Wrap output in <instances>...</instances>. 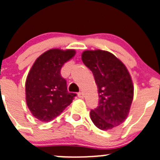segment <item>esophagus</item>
<instances>
[{"mask_svg": "<svg viewBox=\"0 0 160 160\" xmlns=\"http://www.w3.org/2000/svg\"><path fill=\"white\" fill-rule=\"evenodd\" d=\"M78 97L80 98H83V97H84V94H83V92H79L78 93Z\"/></svg>", "mask_w": 160, "mask_h": 160, "instance_id": "1", "label": "esophagus"}]
</instances>
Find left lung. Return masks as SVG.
<instances>
[{
    "label": "left lung",
    "mask_w": 160,
    "mask_h": 160,
    "mask_svg": "<svg viewBox=\"0 0 160 160\" xmlns=\"http://www.w3.org/2000/svg\"><path fill=\"white\" fill-rule=\"evenodd\" d=\"M81 58L94 75L99 96L98 106L91 110L94 124L102 131L123 123L129 114L134 86L125 65L106 51H84Z\"/></svg>",
    "instance_id": "8db88e82"
}]
</instances>
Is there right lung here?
Instances as JSON below:
<instances>
[{
  "mask_svg": "<svg viewBox=\"0 0 160 160\" xmlns=\"http://www.w3.org/2000/svg\"><path fill=\"white\" fill-rule=\"evenodd\" d=\"M72 49H51L39 56L26 81V101L29 111L42 122L59 116L72 103L77 94L67 91L66 80L61 76L64 63L75 55Z\"/></svg>",
  "mask_w": 160,
  "mask_h": 160,
  "instance_id": "1",
  "label": "right lung"
}]
</instances>
